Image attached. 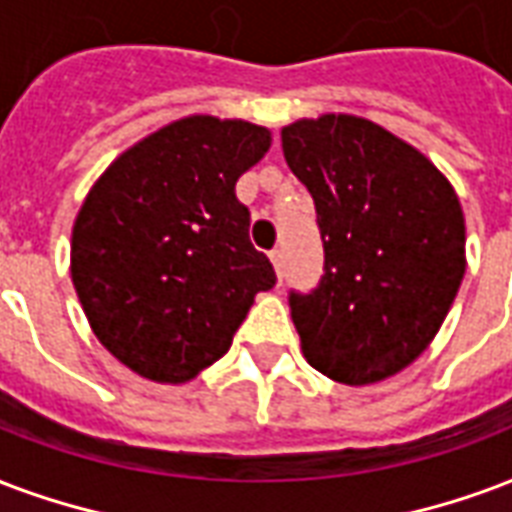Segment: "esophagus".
I'll list each match as a JSON object with an SVG mask.
<instances>
[{"instance_id":"34e87169","label":"esophagus","mask_w":512,"mask_h":512,"mask_svg":"<svg viewBox=\"0 0 512 512\" xmlns=\"http://www.w3.org/2000/svg\"><path fill=\"white\" fill-rule=\"evenodd\" d=\"M268 257H271V263H274L276 276L282 279V266H285V252H282V249L276 246V249H271V252H268Z\"/></svg>"}]
</instances>
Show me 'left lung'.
Segmentation results:
<instances>
[{
  "mask_svg": "<svg viewBox=\"0 0 512 512\" xmlns=\"http://www.w3.org/2000/svg\"><path fill=\"white\" fill-rule=\"evenodd\" d=\"M282 151L325 249L320 285L290 293L304 358L344 385L393 377L437 336L464 279L456 192L415 146L361 116L293 121Z\"/></svg>",
  "mask_w": 512,
  "mask_h": 512,
  "instance_id": "left-lung-1",
  "label": "left lung"
}]
</instances>
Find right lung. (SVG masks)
Segmentation results:
<instances>
[{"mask_svg": "<svg viewBox=\"0 0 512 512\" xmlns=\"http://www.w3.org/2000/svg\"><path fill=\"white\" fill-rule=\"evenodd\" d=\"M268 146L266 127L187 116L138 140L89 189L73 225L75 293L102 347L140 377H198L276 285L236 198Z\"/></svg>", "mask_w": 512, "mask_h": 512, "instance_id": "add662e5", "label": "right lung"}]
</instances>
